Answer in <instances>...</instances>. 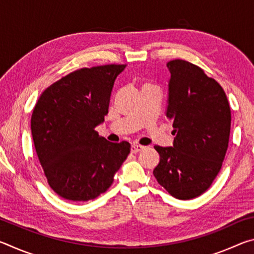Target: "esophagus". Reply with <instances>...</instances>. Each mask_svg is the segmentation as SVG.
Masks as SVG:
<instances>
[{
    "label": "esophagus",
    "mask_w": 254,
    "mask_h": 254,
    "mask_svg": "<svg viewBox=\"0 0 254 254\" xmlns=\"http://www.w3.org/2000/svg\"><path fill=\"white\" fill-rule=\"evenodd\" d=\"M143 149H144L143 145H140V144H132L131 145V152L132 153H136V152H139Z\"/></svg>",
    "instance_id": "1"
}]
</instances>
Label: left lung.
I'll use <instances>...</instances> for the list:
<instances>
[{
  "instance_id": "8db88e82",
  "label": "left lung",
  "mask_w": 254,
  "mask_h": 254,
  "mask_svg": "<svg viewBox=\"0 0 254 254\" xmlns=\"http://www.w3.org/2000/svg\"><path fill=\"white\" fill-rule=\"evenodd\" d=\"M170 71L166 117L173 122V147L156 145L157 182L178 199L205 192L220 173L229 145L231 109L221 85L186 60L167 64Z\"/></svg>"
}]
</instances>
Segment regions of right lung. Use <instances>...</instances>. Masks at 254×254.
I'll list each match as a JSON object with an SVG mask.
<instances>
[{
  "mask_svg": "<svg viewBox=\"0 0 254 254\" xmlns=\"http://www.w3.org/2000/svg\"><path fill=\"white\" fill-rule=\"evenodd\" d=\"M126 65L70 72L41 94L31 117L34 148L49 186L63 198H96L113 183L131 145L113 143L94 130L109 113L117 77Z\"/></svg>",
  "mask_w": 254,
  "mask_h": 254,
  "instance_id": "add662e5",
  "label": "right lung"
}]
</instances>
